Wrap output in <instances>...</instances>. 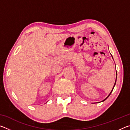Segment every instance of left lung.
I'll return each mask as SVG.
<instances>
[{
  "mask_svg": "<svg viewBox=\"0 0 130 130\" xmlns=\"http://www.w3.org/2000/svg\"><path fill=\"white\" fill-rule=\"evenodd\" d=\"M112 58H113V57L112 56ZM116 78H117V72H116V80H115V84H114V85H113V88H112V91H111V92H110V93L108 94V96L107 97V98H105V99H104V100H103V101H102V102H104V101H105V100H106L108 98V97L110 96V94H111V93H112V91H113V88H114V87H115V84H116Z\"/></svg>",
  "mask_w": 130,
  "mask_h": 130,
  "instance_id": "8db88e82",
  "label": "left lung"
}]
</instances>
